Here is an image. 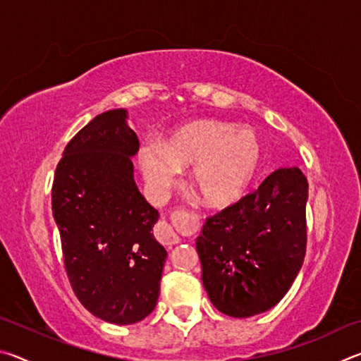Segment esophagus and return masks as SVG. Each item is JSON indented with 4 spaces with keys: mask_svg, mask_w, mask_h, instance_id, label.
I'll use <instances>...</instances> for the list:
<instances>
[{
    "mask_svg": "<svg viewBox=\"0 0 361 361\" xmlns=\"http://www.w3.org/2000/svg\"><path fill=\"white\" fill-rule=\"evenodd\" d=\"M156 237L157 240L164 243V245H175V243H180V237L176 235V232L173 231L172 226H170L167 221H161L156 228Z\"/></svg>",
    "mask_w": 361,
    "mask_h": 361,
    "instance_id": "1",
    "label": "esophagus"
}]
</instances>
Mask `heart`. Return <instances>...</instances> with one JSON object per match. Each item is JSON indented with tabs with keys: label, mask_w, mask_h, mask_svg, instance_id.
Instances as JSON below:
<instances>
[{
	"label": "heart",
	"mask_w": 361,
	"mask_h": 361,
	"mask_svg": "<svg viewBox=\"0 0 361 361\" xmlns=\"http://www.w3.org/2000/svg\"><path fill=\"white\" fill-rule=\"evenodd\" d=\"M261 140L252 129L218 119L194 121L176 129L166 143L148 140L138 164L149 191L162 197L181 167L207 207L223 209L242 197L261 162Z\"/></svg>",
	"instance_id": "1"
}]
</instances>
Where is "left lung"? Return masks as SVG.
<instances>
[{
  "instance_id": "left-lung-1",
  "label": "left lung",
  "mask_w": 361,
  "mask_h": 361,
  "mask_svg": "<svg viewBox=\"0 0 361 361\" xmlns=\"http://www.w3.org/2000/svg\"><path fill=\"white\" fill-rule=\"evenodd\" d=\"M307 197L304 173L283 167L207 218L195 248L204 288L219 312L247 319L286 295L304 262Z\"/></svg>"
}]
</instances>
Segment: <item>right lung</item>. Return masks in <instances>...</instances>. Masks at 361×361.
I'll return each mask as SVG.
<instances>
[{
    "instance_id": "obj_1",
    "label": "right lung",
    "mask_w": 361,
    "mask_h": 361,
    "mask_svg": "<svg viewBox=\"0 0 361 361\" xmlns=\"http://www.w3.org/2000/svg\"><path fill=\"white\" fill-rule=\"evenodd\" d=\"M126 109L105 111L66 145L52 186V215L79 301L99 319L132 325L156 307L167 252L159 212L138 191L140 143Z\"/></svg>"
}]
</instances>
